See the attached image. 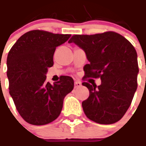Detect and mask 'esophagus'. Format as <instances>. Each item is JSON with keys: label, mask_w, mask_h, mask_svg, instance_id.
<instances>
[{"label": "esophagus", "mask_w": 146, "mask_h": 146, "mask_svg": "<svg viewBox=\"0 0 146 146\" xmlns=\"http://www.w3.org/2000/svg\"><path fill=\"white\" fill-rule=\"evenodd\" d=\"M81 86H82V83L80 82H78V81L75 82V88L80 87Z\"/></svg>", "instance_id": "obj_1"}]
</instances>
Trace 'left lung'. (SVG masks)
Segmentation results:
<instances>
[{
	"label": "left lung",
	"instance_id": "1",
	"mask_svg": "<svg viewBox=\"0 0 146 146\" xmlns=\"http://www.w3.org/2000/svg\"><path fill=\"white\" fill-rule=\"evenodd\" d=\"M83 49L89 64L85 77L101 78V84L82 82L90 96L82 101L85 114L100 124L115 123L130 107L137 90V52L119 34L108 31L93 35H74L69 40ZM84 77V78H85Z\"/></svg>",
	"mask_w": 146,
	"mask_h": 146
}]
</instances>
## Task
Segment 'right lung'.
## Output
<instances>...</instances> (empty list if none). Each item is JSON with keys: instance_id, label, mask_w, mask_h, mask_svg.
<instances>
[{"instance_id": "right-lung-1", "label": "right lung", "mask_w": 146, "mask_h": 146, "mask_svg": "<svg viewBox=\"0 0 146 146\" xmlns=\"http://www.w3.org/2000/svg\"><path fill=\"white\" fill-rule=\"evenodd\" d=\"M70 37L31 31L22 35L9 51V94L19 115L30 124L45 125L55 120L61 112L65 96L74 88L70 76H61L53 85L45 81L56 48Z\"/></svg>"}]
</instances>
